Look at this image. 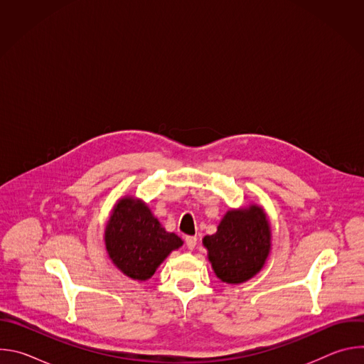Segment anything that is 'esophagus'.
<instances>
[{
  "label": "esophagus",
  "instance_id": "1",
  "mask_svg": "<svg viewBox=\"0 0 364 364\" xmlns=\"http://www.w3.org/2000/svg\"><path fill=\"white\" fill-rule=\"evenodd\" d=\"M196 243H197V237L196 236H187L186 237V245L190 250H193L196 247Z\"/></svg>",
  "mask_w": 364,
  "mask_h": 364
}]
</instances>
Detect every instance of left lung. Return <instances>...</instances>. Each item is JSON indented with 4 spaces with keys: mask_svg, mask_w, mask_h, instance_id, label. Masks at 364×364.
I'll list each match as a JSON object with an SVG mask.
<instances>
[{
    "mask_svg": "<svg viewBox=\"0 0 364 364\" xmlns=\"http://www.w3.org/2000/svg\"><path fill=\"white\" fill-rule=\"evenodd\" d=\"M203 245L220 281L246 282L264 268L271 253L272 235L267 213L257 204L232 209L215 235L203 237Z\"/></svg>",
    "mask_w": 364,
    "mask_h": 364,
    "instance_id": "obj_1",
    "label": "left lung"
}]
</instances>
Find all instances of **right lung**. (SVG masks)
I'll list each match as a JSON object with an SVG mask.
<instances>
[{
  "mask_svg": "<svg viewBox=\"0 0 364 364\" xmlns=\"http://www.w3.org/2000/svg\"><path fill=\"white\" fill-rule=\"evenodd\" d=\"M181 245L183 240L167 232L144 201L124 197L114 205L105 229V246L114 265L127 277L149 279Z\"/></svg>",
  "mask_w": 364,
  "mask_h": 364,
  "instance_id": "add662e5",
  "label": "right lung"
}]
</instances>
